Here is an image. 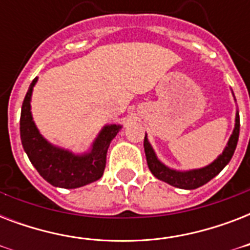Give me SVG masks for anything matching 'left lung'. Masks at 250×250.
Segmentation results:
<instances>
[{"label": "left lung", "instance_id": "8db88e82", "mask_svg": "<svg viewBox=\"0 0 250 250\" xmlns=\"http://www.w3.org/2000/svg\"><path fill=\"white\" fill-rule=\"evenodd\" d=\"M239 132H240V117H239V113H236L235 128H233L232 135L229 137L227 146L225 148L223 153L214 162H211L209 166L189 171H176L165 166L157 158L156 153L153 150L152 145L149 144L146 135H145L144 149L149 170H150V172L157 179H160L162 182L168 183L170 186L176 187V188H182V189H196L198 187L204 186L208 182H210L214 176H217L225 168L226 165L231 161V158L233 156V152L236 149L237 140H239Z\"/></svg>", "mask_w": 250, "mask_h": 250}]
</instances>
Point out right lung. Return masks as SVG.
<instances>
[{
  "label": "right lung",
  "instance_id": "right-lung-1",
  "mask_svg": "<svg viewBox=\"0 0 250 250\" xmlns=\"http://www.w3.org/2000/svg\"><path fill=\"white\" fill-rule=\"evenodd\" d=\"M37 82L33 79L25 94L21 113V139L24 152L39 174L60 188H79L101 178L106 166V153L122 125H105L94 140L89 153L76 156L74 153L54 146L41 136L32 121L31 96Z\"/></svg>",
  "mask_w": 250,
  "mask_h": 250
}]
</instances>
